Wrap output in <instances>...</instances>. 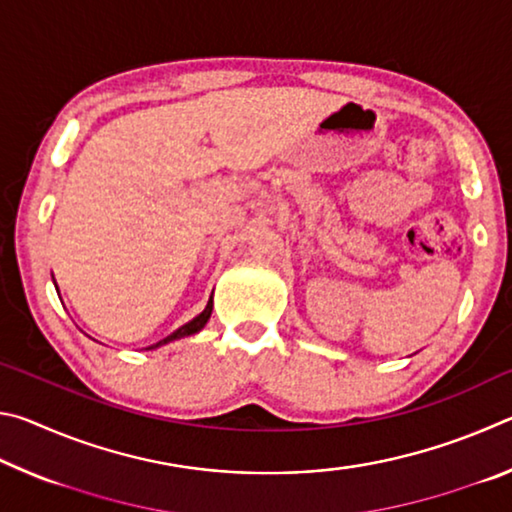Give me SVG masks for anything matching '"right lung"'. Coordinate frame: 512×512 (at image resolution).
Returning <instances> with one entry per match:
<instances>
[{
  "mask_svg": "<svg viewBox=\"0 0 512 512\" xmlns=\"http://www.w3.org/2000/svg\"><path fill=\"white\" fill-rule=\"evenodd\" d=\"M210 314H212V300L207 302V307H205V309L201 311V314H198L194 320H189V323H185L183 327H178L176 332L169 334L167 339L153 343V345H149V348H160V345L169 343V341H176V339H183V336H192V334H196V332H201L207 320H210Z\"/></svg>",
  "mask_w": 512,
  "mask_h": 512,
  "instance_id": "add662e5",
  "label": "right lung"
}]
</instances>
